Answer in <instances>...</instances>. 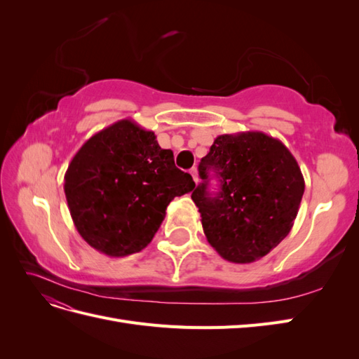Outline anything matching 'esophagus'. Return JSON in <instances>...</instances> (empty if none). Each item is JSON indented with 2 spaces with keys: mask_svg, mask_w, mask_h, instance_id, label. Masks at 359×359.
I'll return each mask as SVG.
<instances>
[{
  "mask_svg": "<svg viewBox=\"0 0 359 359\" xmlns=\"http://www.w3.org/2000/svg\"><path fill=\"white\" fill-rule=\"evenodd\" d=\"M190 173H191V177H193V181L198 184V181H199V177H198V169H196V168L190 169Z\"/></svg>",
  "mask_w": 359,
  "mask_h": 359,
  "instance_id": "1",
  "label": "esophagus"
}]
</instances>
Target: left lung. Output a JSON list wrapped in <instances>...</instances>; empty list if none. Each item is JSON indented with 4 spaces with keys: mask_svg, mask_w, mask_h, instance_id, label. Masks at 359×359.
Listing matches in <instances>:
<instances>
[{
    "mask_svg": "<svg viewBox=\"0 0 359 359\" xmlns=\"http://www.w3.org/2000/svg\"><path fill=\"white\" fill-rule=\"evenodd\" d=\"M221 178L210 197L208 175ZM202 184L191 199L206 240L223 259L250 264L264 257L290 232L306 182L295 157L281 140L262 132L217 136L199 163Z\"/></svg>",
    "mask_w": 359,
    "mask_h": 359,
    "instance_id": "8db88e82",
    "label": "left lung"
}]
</instances>
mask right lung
<instances>
[{
    "instance_id": "add662e5",
    "label": "right lung",
    "mask_w": 359,
    "mask_h": 359,
    "mask_svg": "<svg viewBox=\"0 0 359 359\" xmlns=\"http://www.w3.org/2000/svg\"><path fill=\"white\" fill-rule=\"evenodd\" d=\"M190 173L170 149L133 119H119L81 147L64 175V193L79 235L97 252L123 257L153 240L175 196L190 193Z\"/></svg>"
}]
</instances>
